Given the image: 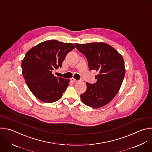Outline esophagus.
<instances>
[{
    "label": "esophagus",
    "instance_id": "34e87169",
    "mask_svg": "<svg viewBox=\"0 0 152 152\" xmlns=\"http://www.w3.org/2000/svg\"><path fill=\"white\" fill-rule=\"evenodd\" d=\"M71 81H72V82H74V83H75V82H78V80H77L75 79V78H73V77H72V78L71 79Z\"/></svg>",
    "mask_w": 152,
    "mask_h": 152
}]
</instances>
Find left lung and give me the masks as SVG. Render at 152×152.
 <instances>
[{"label":"left lung","mask_w":152,"mask_h":152,"mask_svg":"<svg viewBox=\"0 0 152 152\" xmlns=\"http://www.w3.org/2000/svg\"><path fill=\"white\" fill-rule=\"evenodd\" d=\"M77 49L84 54L90 70H95L96 82L86 83V91L80 95L85 105L97 109L109 103L122 85L125 67L124 58L117 50L104 42L75 43Z\"/></svg>","instance_id":"8db88e82"}]
</instances>
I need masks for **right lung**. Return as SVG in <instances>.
<instances>
[{
	"instance_id": "1",
	"label": "right lung",
	"mask_w": 152,
	"mask_h": 152,
	"mask_svg": "<svg viewBox=\"0 0 152 152\" xmlns=\"http://www.w3.org/2000/svg\"><path fill=\"white\" fill-rule=\"evenodd\" d=\"M74 48L72 43L50 40L26 53L21 63L23 75L31 92L42 102L54 103L61 98L70 80L54 76L52 70L62 67L67 54Z\"/></svg>"
}]
</instances>
